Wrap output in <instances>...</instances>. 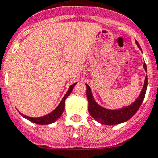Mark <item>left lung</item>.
<instances>
[{"label": "left lung", "instance_id": "obj_1", "mask_svg": "<svg viewBox=\"0 0 158 158\" xmlns=\"http://www.w3.org/2000/svg\"><path fill=\"white\" fill-rule=\"evenodd\" d=\"M136 43L137 46L140 49V45L136 41ZM144 68L146 71L147 67L145 63H144ZM147 83H148V79H147L146 75L145 79H144V87H143L142 91L140 92L138 98L131 105L117 110L106 109V108H103L101 106H99L95 101V99L92 96V94H91L90 87L86 83V86H87V100H88V111H89L91 116L95 120L99 122L100 124H107V125H113V124H118L127 121L131 117L134 116L135 113L138 111L140 105L142 104L144 95H145V92H146Z\"/></svg>", "mask_w": 158, "mask_h": 158}]
</instances>
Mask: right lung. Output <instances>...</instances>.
I'll use <instances>...</instances> for the list:
<instances>
[{"instance_id": "1", "label": "right lung", "mask_w": 158, "mask_h": 158, "mask_svg": "<svg viewBox=\"0 0 158 158\" xmlns=\"http://www.w3.org/2000/svg\"><path fill=\"white\" fill-rule=\"evenodd\" d=\"M75 84H76V83L72 84L71 87H69V89L68 91H67V94L64 95V97L63 98V99H62V101L60 102V104H59V106H58V107H57V108H55L52 112L49 113L48 115L42 116V117L34 118V117H30V116H26L22 113H20V114H21L24 118H26V119L29 120L30 121L33 122V123H35V124H52V123H54V121H56V120H58L61 116H62V114H63L65 108V100H66V99L67 98V96L71 94V92L72 91L73 88H74Z\"/></svg>"}]
</instances>
